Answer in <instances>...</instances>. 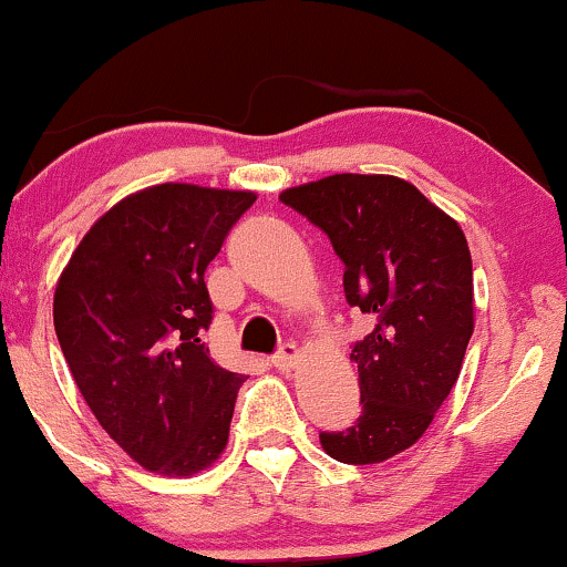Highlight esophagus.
I'll list each match as a JSON object with an SVG mask.
<instances>
[{"label":"esophagus","mask_w":567,"mask_h":567,"mask_svg":"<svg viewBox=\"0 0 567 567\" xmlns=\"http://www.w3.org/2000/svg\"><path fill=\"white\" fill-rule=\"evenodd\" d=\"M299 358H302V352H299L297 344H284L281 349H278L276 354L270 358V365L278 368V370H291L299 362Z\"/></svg>","instance_id":"1"}]
</instances>
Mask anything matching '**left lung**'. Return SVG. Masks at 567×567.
Returning a JSON list of instances; mask_svg holds the SVG:
<instances>
[{
	"instance_id": "left-lung-1",
	"label": "left lung",
	"mask_w": 567,
	"mask_h": 567,
	"mask_svg": "<svg viewBox=\"0 0 567 567\" xmlns=\"http://www.w3.org/2000/svg\"><path fill=\"white\" fill-rule=\"evenodd\" d=\"M284 205L331 239L349 307L373 320L349 360L360 417L323 431L326 454L373 465L417 442L442 408L473 337V262L463 228L396 176L337 173L286 188Z\"/></svg>"
}]
</instances>
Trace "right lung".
I'll use <instances>...</instances> for the list:
<instances>
[{"mask_svg": "<svg viewBox=\"0 0 567 567\" xmlns=\"http://www.w3.org/2000/svg\"><path fill=\"white\" fill-rule=\"evenodd\" d=\"M251 192L159 184L83 236L54 289V331L83 400L146 471L194 476L220 457L244 375L209 358L205 284Z\"/></svg>", "mask_w": 567, "mask_h": 567, "instance_id": "obj_1", "label": "right lung"}]
</instances>
